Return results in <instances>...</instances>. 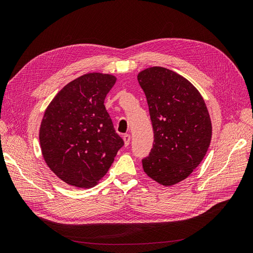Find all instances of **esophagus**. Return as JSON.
Returning <instances> with one entry per match:
<instances>
[{"label": "esophagus", "instance_id": "obj_1", "mask_svg": "<svg viewBox=\"0 0 253 253\" xmlns=\"http://www.w3.org/2000/svg\"><path fill=\"white\" fill-rule=\"evenodd\" d=\"M124 141H125L126 145H128L129 141H131V135H129V134H125L124 135Z\"/></svg>", "mask_w": 253, "mask_h": 253}]
</instances>
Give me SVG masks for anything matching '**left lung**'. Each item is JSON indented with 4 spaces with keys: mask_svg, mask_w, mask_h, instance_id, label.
Listing matches in <instances>:
<instances>
[{
    "mask_svg": "<svg viewBox=\"0 0 253 253\" xmlns=\"http://www.w3.org/2000/svg\"><path fill=\"white\" fill-rule=\"evenodd\" d=\"M137 79L149 105L154 131L143 171L166 187L186 179L204 159L210 145L212 125L200 91L182 76L154 66Z\"/></svg>",
    "mask_w": 253,
    "mask_h": 253,
    "instance_id": "left-lung-1",
    "label": "left lung"
}]
</instances>
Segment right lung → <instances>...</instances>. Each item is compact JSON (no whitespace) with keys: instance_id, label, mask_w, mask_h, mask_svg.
Returning a JSON list of instances; mask_svg holds the SVG:
<instances>
[{"instance_id":"right-lung-1","label":"right lung","mask_w":253,"mask_h":253,"mask_svg":"<svg viewBox=\"0 0 253 253\" xmlns=\"http://www.w3.org/2000/svg\"><path fill=\"white\" fill-rule=\"evenodd\" d=\"M115 82L109 74L83 75L66 84L44 113L39 133L43 158L73 187L97 185L125 144L104 106Z\"/></svg>"}]
</instances>
